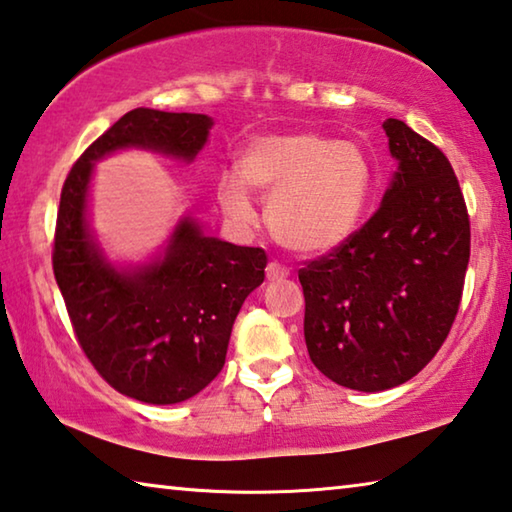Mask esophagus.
Returning a JSON list of instances; mask_svg holds the SVG:
<instances>
[{"label": "esophagus", "mask_w": 512, "mask_h": 512, "mask_svg": "<svg viewBox=\"0 0 512 512\" xmlns=\"http://www.w3.org/2000/svg\"><path fill=\"white\" fill-rule=\"evenodd\" d=\"M285 278H289L287 266H282L278 262H271L269 266H266V280H269V282H280Z\"/></svg>", "instance_id": "34e87169"}]
</instances>
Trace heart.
Returning <instances> with one entry per match:
<instances>
[{
  "instance_id": "heart-1",
  "label": "heart",
  "mask_w": 512,
  "mask_h": 512,
  "mask_svg": "<svg viewBox=\"0 0 512 512\" xmlns=\"http://www.w3.org/2000/svg\"><path fill=\"white\" fill-rule=\"evenodd\" d=\"M269 198L266 223L282 246L326 255L358 230L373 191L371 161L360 145L319 134L257 136L239 157V177H218L216 196L234 223L255 221L250 193Z\"/></svg>"
}]
</instances>
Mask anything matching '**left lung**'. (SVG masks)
Wrapping results in <instances>:
<instances>
[{"mask_svg":"<svg viewBox=\"0 0 512 512\" xmlns=\"http://www.w3.org/2000/svg\"><path fill=\"white\" fill-rule=\"evenodd\" d=\"M383 129L399 168L378 212L298 271L310 360L358 392L401 385L435 358L458 314L472 237L444 152L403 120Z\"/></svg>","mask_w":512,"mask_h":512,"instance_id":"8db88e82","label":"left lung"}]
</instances>
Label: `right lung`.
<instances>
[{"label": "right lung", "instance_id": "right-lung-1", "mask_svg": "<svg viewBox=\"0 0 512 512\" xmlns=\"http://www.w3.org/2000/svg\"><path fill=\"white\" fill-rule=\"evenodd\" d=\"M212 125L205 113L129 111L88 145L61 191L52 266L77 342L113 389L143 403L186 401L218 376L243 300L264 282L266 253L207 237L184 216L164 253L118 269L88 225V186L95 161L116 150L189 164Z\"/></svg>", "mask_w": 512, "mask_h": 512}]
</instances>
